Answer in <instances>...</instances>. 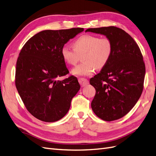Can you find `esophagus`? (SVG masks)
<instances>
[{
  "label": "esophagus",
  "mask_w": 156,
  "mask_h": 156,
  "mask_svg": "<svg viewBox=\"0 0 156 156\" xmlns=\"http://www.w3.org/2000/svg\"><path fill=\"white\" fill-rule=\"evenodd\" d=\"M78 81H79V83H80V84H81V86L82 87L87 86V84H88V83H89L88 80L86 79H84V78H79L78 79Z\"/></svg>",
  "instance_id": "34e87169"
}]
</instances>
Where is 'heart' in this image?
<instances>
[{"mask_svg": "<svg viewBox=\"0 0 156 156\" xmlns=\"http://www.w3.org/2000/svg\"><path fill=\"white\" fill-rule=\"evenodd\" d=\"M73 49L64 46L61 55L64 62L75 65L82 55L83 63L72 69L77 76H89L97 69H102L109 61L112 53V41L108 37H100L92 34H84L73 42Z\"/></svg>", "mask_w": 156, "mask_h": 156, "instance_id": "obj_1", "label": "heart"}]
</instances>
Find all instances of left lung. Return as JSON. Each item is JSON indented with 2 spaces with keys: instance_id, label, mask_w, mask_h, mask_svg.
Here are the masks:
<instances>
[{
  "instance_id": "obj_1",
  "label": "left lung",
  "mask_w": 156,
  "mask_h": 156,
  "mask_svg": "<svg viewBox=\"0 0 156 156\" xmlns=\"http://www.w3.org/2000/svg\"><path fill=\"white\" fill-rule=\"evenodd\" d=\"M86 32L106 36L113 46L109 61L90 79L96 89L92 110L105 121L121 119L135 106L143 92L145 76L143 55L133 37L120 28H94Z\"/></svg>"
}]
</instances>
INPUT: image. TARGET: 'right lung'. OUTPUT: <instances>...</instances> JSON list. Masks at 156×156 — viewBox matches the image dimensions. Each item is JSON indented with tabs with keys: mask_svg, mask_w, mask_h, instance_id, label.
<instances>
[{
	"mask_svg": "<svg viewBox=\"0 0 156 156\" xmlns=\"http://www.w3.org/2000/svg\"><path fill=\"white\" fill-rule=\"evenodd\" d=\"M83 28L43 30L23 45L16 64L15 83L30 114L46 122L58 121L68 112L71 101L80 89L76 77L62 81L69 73L61 50Z\"/></svg>",
	"mask_w": 156,
	"mask_h": 156,
	"instance_id": "1",
	"label": "right lung"
}]
</instances>
